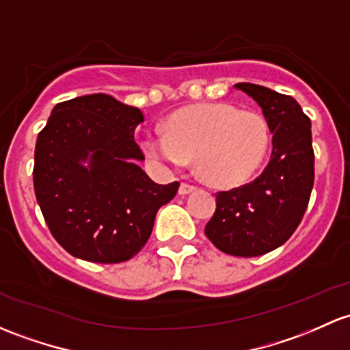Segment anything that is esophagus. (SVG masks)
Listing matches in <instances>:
<instances>
[{
    "mask_svg": "<svg viewBox=\"0 0 350 350\" xmlns=\"http://www.w3.org/2000/svg\"><path fill=\"white\" fill-rule=\"evenodd\" d=\"M198 187L194 185H189V183H181V186H179V194H183V196H186V194L189 193H194Z\"/></svg>",
    "mask_w": 350,
    "mask_h": 350,
    "instance_id": "34e87169",
    "label": "esophagus"
}]
</instances>
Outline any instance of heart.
<instances>
[{
    "label": "heart",
    "instance_id": "1",
    "mask_svg": "<svg viewBox=\"0 0 350 350\" xmlns=\"http://www.w3.org/2000/svg\"><path fill=\"white\" fill-rule=\"evenodd\" d=\"M165 131L146 135V150L164 164L194 159L196 174L213 187L248 183L267 157L270 131L262 113L226 102L185 107L172 113Z\"/></svg>",
    "mask_w": 350,
    "mask_h": 350
}]
</instances>
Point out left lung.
Here are the masks:
<instances>
[{
    "label": "left lung",
    "mask_w": 350,
    "mask_h": 350,
    "mask_svg": "<svg viewBox=\"0 0 350 350\" xmlns=\"http://www.w3.org/2000/svg\"><path fill=\"white\" fill-rule=\"evenodd\" d=\"M234 87L262 107L273 149L258 178L216 193L204 233L223 253L250 258L282 246L297 230L314 187L315 157L310 119L295 98L255 83Z\"/></svg>",
    "instance_id": "1"
}]
</instances>
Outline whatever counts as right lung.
<instances>
[{
    "label": "right lung",
    "mask_w": 350,
    "mask_h": 350,
    "mask_svg": "<svg viewBox=\"0 0 350 350\" xmlns=\"http://www.w3.org/2000/svg\"><path fill=\"white\" fill-rule=\"evenodd\" d=\"M144 116L105 94L60 102L38 134L33 186L53 238L70 255L122 263L152 233L157 211L179 183L156 185L134 132ZM89 161L88 166L81 163Z\"/></svg>",
    "instance_id": "1"
}]
</instances>
